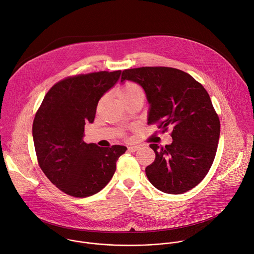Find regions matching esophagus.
Returning a JSON list of instances; mask_svg holds the SVG:
<instances>
[{"instance_id":"esophagus-1","label":"esophagus","mask_w":254,"mask_h":254,"mask_svg":"<svg viewBox=\"0 0 254 254\" xmlns=\"http://www.w3.org/2000/svg\"><path fill=\"white\" fill-rule=\"evenodd\" d=\"M127 149H128V151H130V152H136V151L139 149V147H138V146H129Z\"/></svg>"}]
</instances>
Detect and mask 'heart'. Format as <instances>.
<instances>
[{
    "mask_svg": "<svg viewBox=\"0 0 254 254\" xmlns=\"http://www.w3.org/2000/svg\"><path fill=\"white\" fill-rule=\"evenodd\" d=\"M118 96L120 100L123 101V100L131 99L137 96H143V92L138 84L134 82H127L120 88Z\"/></svg>",
    "mask_w": 254,
    "mask_h": 254,
    "instance_id": "obj_1",
    "label": "heart"
}]
</instances>
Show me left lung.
Returning <instances> with one entry per match:
<instances>
[{
    "instance_id": "8db88e82",
    "label": "left lung",
    "mask_w": 254,
    "mask_h": 254,
    "mask_svg": "<svg viewBox=\"0 0 254 254\" xmlns=\"http://www.w3.org/2000/svg\"><path fill=\"white\" fill-rule=\"evenodd\" d=\"M138 83L151 108L148 125L163 132L172 129L173 142L160 147L146 168L150 182L168 194L196 187L209 172L218 147L220 121L203 85L186 72L172 67H139L123 71L121 81Z\"/></svg>"
}]
</instances>
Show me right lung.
Returning <instances> with one entry per match:
<instances>
[{"mask_svg": "<svg viewBox=\"0 0 254 254\" xmlns=\"http://www.w3.org/2000/svg\"><path fill=\"white\" fill-rule=\"evenodd\" d=\"M121 70L66 77L46 93L32 127L38 164L59 190L76 198L92 196L112 180L124 146L100 148L83 140L100 97L119 80Z\"/></svg>", "mask_w": 254, "mask_h": 254, "instance_id": "1", "label": "right lung"}]
</instances>
